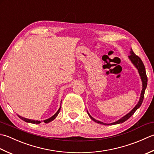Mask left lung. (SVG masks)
<instances>
[{"label": "left lung", "instance_id": "obj_1", "mask_svg": "<svg viewBox=\"0 0 154 154\" xmlns=\"http://www.w3.org/2000/svg\"><path fill=\"white\" fill-rule=\"evenodd\" d=\"M130 55L129 56V58L130 59V60L131 61V62L134 64V65L137 68V70H138L139 72V74H140V76L141 77V79H142V93H141V96H140V98L138 103H137V104L135 106L134 108V109L131 110L130 112L128 113V114H126L124 116L123 118H122L120 120L114 122V123H112V124H104L103 123V122H101L100 121L98 120H96V119L93 118L91 116L88 114L90 118L92 119L93 121H94L96 123H98V124H104V125H109V124H112V125H114V124H121V123H123L125 121H126L127 120H128L131 116H132L134 112H136L137 109H138L140 106L142 105V103L143 102V100L144 98V93H145V90L146 89V87H147V75H146V69H145V66H144V64L143 63V62L142 61V60L140 59V58L138 56H137L134 54V52L132 51V50H131V51L130 52Z\"/></svg>", "mask_w": 154, "mask_h": 154}]
</instances>
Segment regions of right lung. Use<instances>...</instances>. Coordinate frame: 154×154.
<instances>
[{
  "label": "right lung",
  "instance_id": "add662e5",
  "mask_svg": "<svg viewBox=\"0 0 154 154\" xmlns=\"http://www.w3.org/2000/svg\"><path fill=\"white\" fill-rule=\"evenodd\" d=\"M60 108H61V106H60V108L58 109V110L57 111V112H56V114H55L54 116H52L51 118H48V119H47V120H44V122H45V123H46V124H47V123H49L50 122H52V120H54V119H55L56 117H57V116L58 115L60 111ZM18 116L19 117L20 119H22V120H23V121L26 122H29V123H32V124H39L41 123V121L30 120V119H27V118H25L22 117V116H19V115H18Z\"/></svg>",
  "mask_w": 154,
  "mask_h": 154
}]
</instances>
